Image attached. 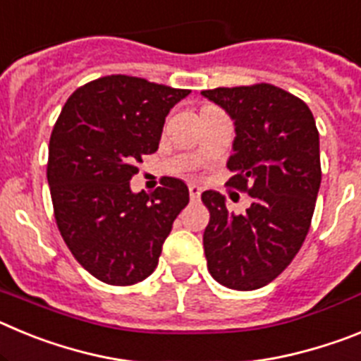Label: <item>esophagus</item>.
Masks as SVG:
<instances>
[{
    "label": "esophagus",
    "instance_id": "esophagus-1",
    "mask_svg": "<svg viewBox=\"0 0 361 361\" xmlns=\"http://www.w3.org/2000/svg\"><path fill=\"white\" fill-rule=\"evenodd\" d=\"M200 193H202L200 186H197V184H190V197H191V200H199L200 199Z\"/></svg>",
    "mask_w": 361,
    "mask_h": 361
}]
</instances>
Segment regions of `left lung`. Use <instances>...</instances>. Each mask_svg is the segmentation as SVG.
I'll return each mask as SVG.
<instances>
[{
    "mask_svg": "<svg viewBox=\"0 0 361 361\" xmlns=\"http://www.w3.org/2000/svg\"><path fill=\"white\" fill-rule=\"evenodd\" d=\"M202 95L235 121L228 184L251 197L237 215L219 191H204V253L216 282L253 291L273 282L307 237L322 183L317 123L302 99L267 82Z\"/></svg>",
    "mask_w": 361,
    "mask_h": 361,
    "instance_id": "8db88e82",
    "label": "left lung"
}]
</instances>
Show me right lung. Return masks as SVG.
Instances as JSON below:
<instances>
[{"label": "right lung", "instance_id": "obj_1", "mask_svg": "<svg viewBox=\"0 0 361 361\" xmlns=\"http://www.w3.org/2000/svg\"><path fill=\"white\" fill-rule=\"evenodd\" d=\"M188 94L106 75L73 92L54 124L47 178L57 228L73 258L101 282L148 279L190 202L180 178L164 177L153 193L130 190L135 164L157 152L166 116Z\"/></svg>", "mask_w": 361, "mask_h": 361}]
</instances>
